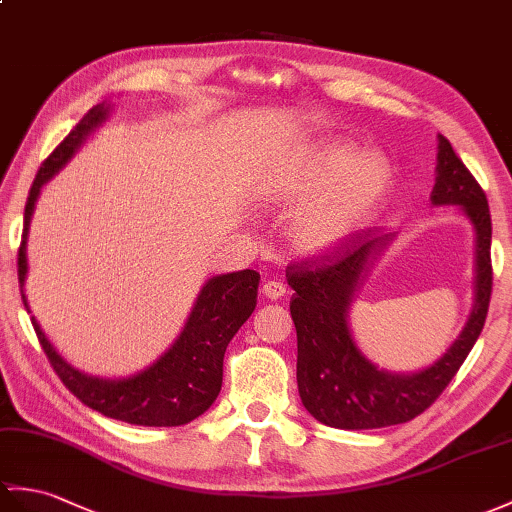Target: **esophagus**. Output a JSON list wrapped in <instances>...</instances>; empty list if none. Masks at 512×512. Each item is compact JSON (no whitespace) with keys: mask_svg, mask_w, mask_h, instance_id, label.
<instances>
[{"mask_svg":"<svg viewBox=\"0 0 512 512\" xmlns=\"http://www.w3.org/2000/svg\"><path fill=\"white\" fill-rule=\"evenodd\" d=\"M261 294L270 301H277L281 296H285V285L281 281H266L264 288H261Z\"/></svg>","mask_w":512,"mask_h":512,"instance_id":"1","label":"esophagus"}]
</instances>
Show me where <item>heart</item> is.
<instances>
[{"mask_svg":"<svg viewBox=\"0 0 512 512\" xmlns=\"http://www.w3.org/2000/svg\"><path fill=\"white\" fill-rule=\"evenodd\" d=\"M390 178V165L382 154L358 157L351 144H325L275 196L281 207H299L319 196L292 222L290 240L296 251L314 255L338 246L366 211L384 198Z\"/></svg>","mask_w":512,"mask_h":512,"instance_id":"1","label":"heart"}]
</instances>
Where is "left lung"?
Masks as SVG:
<instances>
[{
	"mask_svg": "<svg viewBox=\"0 0 512 512\" xmlns=\"http://www.w3.org/2000/svg\"><path fill=\"white\" fill-rule=\"evenodd\" d=\"M436 170L434 205H460L475 227L478 279L467 327L430 368L412 375L382 371L355 347L347 325V310L364 279L368 259L382 251L390 235L355 231L323 255L288 266V285L294 290L290 314L299 347V395L305 410L329 427L373 430L419 417L441 397L484 327L493 292L489 200L443 135H438Z\"/></svg>",
	"mask_w": 512,
	"mask_h": 512,
	"instance_id": "obj_1",
	"label": "left lung"
}]
</instances>
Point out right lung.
I'll list each match as a JSON object with an SVG mask.
<instances>
[{
  "instance_id": "1",
  "label": "right lung",
  "mask_w": 512,
  "mask_h": 512,
  "mask_svg": "<svg viewBox=\"0 0 512 512\" xmlns=\"http://www.w3.org/2000/svg\"><path fill=\"white\" fill-rule=\"evenodd\" d=\"M104 117L106 106H93L61 144L54 148L50 157L41 163L37 178L30 187L17 253L19 288L26 310L28 301L26 294H23V281H26L28 272L26 240L34 202H37L43 183L50 181L63 168L71 154L82 144V139ZM257 285L259 272L255 270L229 272V275L209 279L198 296L192 314H189L183 334L172 344V349L163 353L146 371L128 379H100L76 371L74 366H69L56 353L34 316L32 327L37 331V338L56 375L61 377V382L65 388H69L71 395H76L85 406L109 419L133 425L176 427L194 421L216 401L222 388L224 351H227L237 329L253 314L257 305Z\"/></svg>"
}]
</instances>
